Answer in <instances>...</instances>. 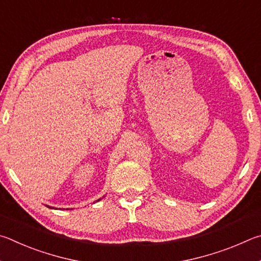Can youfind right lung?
<instances>
[{"label": "right lung", "instance_id": "obj_1", "mask_svg": "<svg viewBox=\"0 0 261 261\" xmlns=\"http://www.w3.org/2000/svg\"><path fill=\"white\" fill-rule=\"evenodd\" d=\"M98 200H100V198H99V199H97V200H96V202H98ZM48 207H50V206H48ZM50 208H54V207H50Z\"/></svg>", "mask_w": 261, "mask_h": 261}]
</instances>
